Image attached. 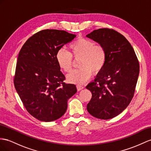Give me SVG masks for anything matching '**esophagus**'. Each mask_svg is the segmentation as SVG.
Masks as SVG:
<instances>
[{"instance_id":"1","label":"esophagus","mask_w":151,"mask_h":151,"mask_svg":"<svg viewBox=\"0 0 151 151\" xmlns=\"http://www.w3.org/2000/svg\"><path fill=\"white\" fill-rule=\"evenodd\" d=\"M76 88H77V90H78V91H79L82 90L83 88H84V87H83V86H76Z\"/></svg>"}]
</instances>
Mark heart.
<instances>
[{
  "mask_svg": "<svg viewBox=\"0 0 151 151\" xmlns=\"http://www.w3.org/2000/svg\"><path fill=\"white\" fill-rule=\"evenodd\" d=\"M71 53L64 48L56 53L55 59L59 68L65 72L71 71L73 64L72 57L75 60L80 59V69L71 71L67 75L69 83L82 85L89 79L92 72L100 73L106 62V50L101 45H95L94 42L86 38H79L70 45Z\"/></svg>",
  "mask_w": 151,
  "mask_h": 151,
  "instance_id": "b5f03b06",
  "label": "heart"
}]
</instances>
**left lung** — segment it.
Returning a JSON list of instances; mask_svg holds the SVG:
<instances>
[{"mask_svg": "<svg viewBox=\"0 0 151 151\" xmlns=\"http://www.w3.org/2000/svg\"><path fill=\"white\" fill-rule=\"evenodd\" d=\"M86 37L103 46L106 53L105 67L86 86L92 92L87 111L98 119H110L124 110L133 97L138 60L129 41L113 29L94 30Z\"/></svg>", "mask_w": 151, "mask_h": 151, "instance_id": "8db88e82", "label": "left lung"}]
</instances>
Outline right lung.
<instances>
[{"instance_id": "1", "label": "right lung", "mask_w": 151, "mask_h": 151, "mask_svg": "<svg viewBox=\"0 0 151 151\" xmlns=\"http://www.w3.org/2000/svg\"><path fill=\"white\" fill-rule=\"evenodd\" d=\"M76 36L64 30L46 29L30 37L18 54L14 84L28 112L44 122L55 121L77 92L65 84L55 59L57 52Z\"/></svg>"}]
</instances>
